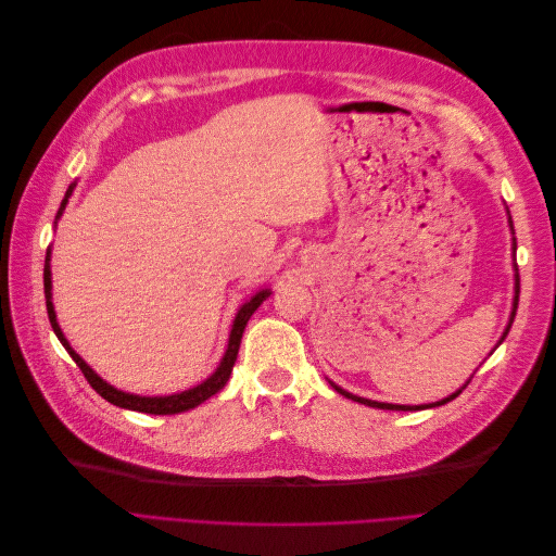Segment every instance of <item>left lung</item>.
I'll return each mask as SVG.
<instances>
[{
  "label": "left lung",
  "mask_w": 556,
  "mask_h": 556,
  "mask_svg": "<svg viewBox=\"0 0 556 556\" xmlns=\"http://www.w3.org/2000/svg\"><path fill=\"white\" fill-rule=\"evenodd\" d=\"M506 213H508V227H510V233H513V255H515V250H517V239H515V227H513V217H510V211H508V206H506ZM513 271H515V294H513V308H510V317H508V325H506V329H503V333H501V339H498V343H496V348L503 343V339H506L508 336V331H510V327H513V319H515V313H517V301H519V274H517V264H513ZM494 352V350H492ZM473 378V376H470ZM470 378L464 382V387H459L457 392H452L450 396H445V399H441V401H433V403H422V406H399V403H384V401H374V399H364V396H357V394H352V392H348V390H343V387H339L336 382H331V387L339 394H343L345 399H352V401H357V403H364V406H371V408H380V410H427V408H435V406H443V403H447V401H452V399H457L464 390H466V384L470 382Z\"/></svg>",
  "instance_id": "1"
}]
</instances>
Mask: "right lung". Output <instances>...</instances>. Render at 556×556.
<instances>
[{"instance_id": "right-lung-1", "label": "right lung", "mask_w": 556, "mask_h": 556, "mask_svg": "<svg viewBox=\"0 0 556 556\" xmlns=\"http://www.w3.org/2000/svg\"><path fill=\"white\" fill-rule=\"evenodd\" d=\"M74 188L76 182L70 185V190H66L62 204H60V211L55 215V227H58V220L62 217L66 204H70V197L74 194ZM43 292H46V308H48V319H50V327H53L55 336L60 339V343L64 345V350L70 352L72 359L78 364V368L83 371V376L88 378V382L92 384V390L104 396L109 403H113V406L117 408H125V410H137V413H148V415H176V413H185V410H192L197 408L199 403H204L206 399H211L213 394H217L223 390V387L227 384L229 376H231V368H233V362H237V355H239V345H241V339H243V329L248 325L250 315L255 313L262 301H266L268 296H271V290H260L252 294L245 304L239 308L237 317H233L231 323V331H229V341H227V350L225 355L220 359V364H217L215 371L206 378L201 380L199 384L190 387V390H182L178 394H166V396H143V394H131V392H123L117 390V387H113L111 382H106L102 376H99L94 368L83 359L78 352L72 348V343L66 341V336L58 323V313H55V306H53V274H50V248L46 252V266H43Z\"/></svg>"}]
</instances>
